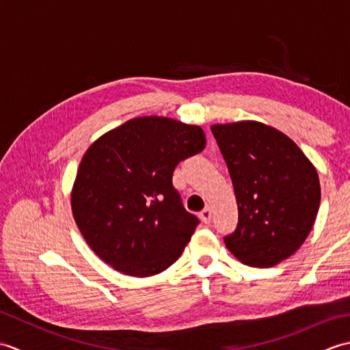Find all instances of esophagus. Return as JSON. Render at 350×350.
<instances>
[{"label":"esophagus","mask_w":350,"mask_h":350,"mask_svg":"<svg viewBox=\"0 0 350 350\" xmlns=\"http://www.w3.org/2000/svg\"><path fill=\"white\" fill-rule=\"evenodd\" d=\"M200 218H202L203 222H209L212 219V211H211V206H206L204 209L200 212Z\"/></svg>","instance_id":"34e87169"}]
</instances>
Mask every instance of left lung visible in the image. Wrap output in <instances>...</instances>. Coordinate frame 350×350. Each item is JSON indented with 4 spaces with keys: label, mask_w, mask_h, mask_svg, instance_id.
I'll list each match as a JSON object with an SVG mask.
<instances>
[{
    "label": "left lung",
    "mask_w": 350,
    "mask_h": 350,
    "mask_svg": "<svg viewBox=\"0 0 350 350\" xmlns=\"http://www.w3.org/2000/svg\"><path fill=\"white\" fill-rule=\"evenodd\" d=\"M232 177L239 211L224 239L239 262L271 267L306 242L321 204L317 170L286 133L256 120L211 126Z\"/></svg>",
    "instance_id": "8db88e82"
}]
</instances>
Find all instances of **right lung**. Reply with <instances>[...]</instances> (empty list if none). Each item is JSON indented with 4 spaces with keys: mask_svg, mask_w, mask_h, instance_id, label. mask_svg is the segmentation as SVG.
Instances as JSON below:
<instances>
[{
    "mask_svg": "<svg viewBox=\"0 0 350 350\" xmlns=\"http://www.w3.org/2000/svg\"><path fill=\"white\" fill-rule=\"evenodd\" d=\"M204 147L200 126L159 116L131 118L96 139L70 192L73 218L94 254L139 278L173 265L198 224L173 188V171Z\"/></svg>",
    "mask_w": 350,
    "mask_h": 350,
    "instance_id": "add662e5",
    "label": "right lung"
}]
</instances>
